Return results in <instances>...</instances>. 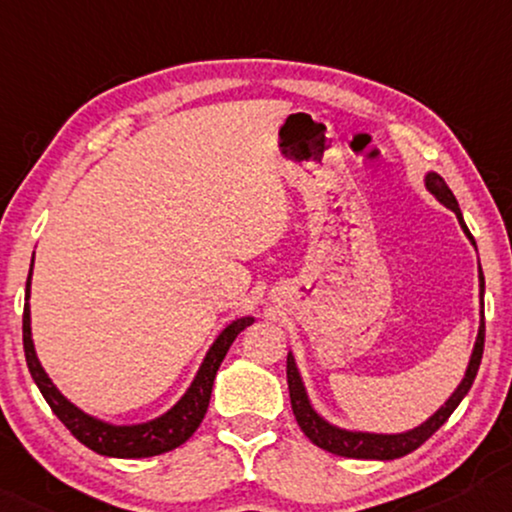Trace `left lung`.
I'll return each mask as SVG.
<instances>
[{"instance_id":"obj_1","label":"left lung","mask_w":512,"mask_h":512,"mask_svg":"<svg viewBox=\"0 0 512 512\" xmlns=\"http://www.w3.org/2000/svg\"><path fill=\"white\" fill-rule=\"evenodd\" d=\"M427 187L431 194H436L438 201H443L445 206L455 211L459 225H462L466 236H469L471 243L475 246L469 227L464 225L462 211H459L455 194L450 192L448 183H445L438 174H429ZM482 292H485V278H482V269H480V297H482ZM482 350H485V315H482V320H480V331H478V338H475V348H473L469 369H466V376L462 383H459L455 394L445 401V406L441 410H436V415H431L427 422L420 424V427L413 431H406V434H394V436L359 434V431H343V429L331 427L329 422L322 420V417L313 410L311 401H308V397H306L304 383H301V378H299L294 357L287 355V387H290L292 413H294V417H297L301 431H304V434L311 438L318 448L331 452V455L348 457V459H399V457L410 455V452L420 448V445L427 441V438L434 436L436 431L441 429L445 422H448V417L455 413V408L462 403L466 394H469L473 380H475V376H478Z\"/></svg>"}]
</instances>
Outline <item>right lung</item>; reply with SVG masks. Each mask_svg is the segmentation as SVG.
I'll list each match as a JSON object with an SVG mask.
<instances>
[{"instance_id": "obj_1", "label": "right lung", "mask_w": 512, "mask_h": 512, "mask_svg": "<svg viewBox=\"0 0 512 512\" xmlns=\"http://www.w3.org/2000/svg\"><path fill=\"white\" fill-rule=\"evenodd\" d=\"M30 278H32V269H30V276H27V292H25L27 299H30ZM253 322H255L253 318L234 320L232 325L215 338V343L211 345V350H208L204 364H201L197 378H194L190 390L185 392V397L178 401L169 413H164L153 422L134 424V427H113V424L99 422L95 417L85 415L83 410H78L74 403H69L60 392H57V387L50 383L46 371L41 369L37 352H34L32 329H30V304H25V311H23V345H25L27 369H30L34 383H37L50 410H53V413L60 417L64 427L71 431V436L78 438L85 448L95 450L97 455L120 457V459H141V457H155V455H162V452L174 450L178 445H183L194 431H197V427L206 415L208 401H211L215 373H218L229 345L234 343V338L239 336L243 329L253 325Z\"/></svg>"}]
</instances>
